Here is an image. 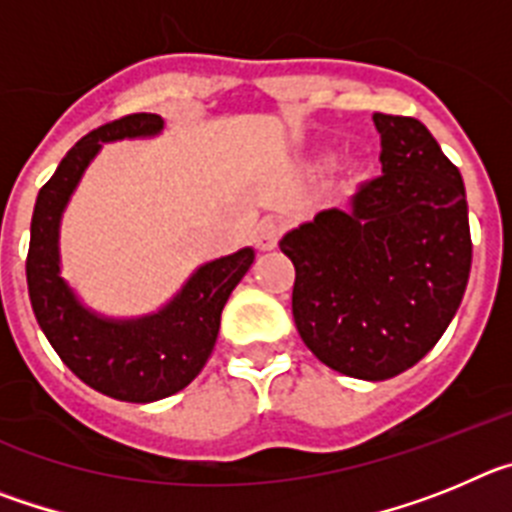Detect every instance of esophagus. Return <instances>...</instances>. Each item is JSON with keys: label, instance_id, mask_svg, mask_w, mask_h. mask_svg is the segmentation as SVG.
<instances>
[{"label": "esophagus", "instance_id": "obj_1", "mask_svg": "<svg viewBox=\"0 0 512 512\" xmlns=\"http://www.w3.org/2000/svg\"><path fill=\"white\" fill-rule=\"evenodd\" d=\"M279 238H282V223H277V220H264V223L256 228V233H253V243H256L259 251L277 248Z\"/></svg>", "mask_w": 512, "mask_h": 512}]
</instances>
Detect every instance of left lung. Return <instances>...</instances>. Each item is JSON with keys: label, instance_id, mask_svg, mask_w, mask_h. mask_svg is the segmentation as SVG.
<instances>
[{"label": "left lung", "instance_id": "obj_1", "mask_svg": "<svg viewBox=\"0 0 512 512\" xmlns=\"http://www.w3.org/2000/svg\"><path fill=\"white\" fill-rule=\"evenodd\" d=\"M382 176L351 207L282 238L295 264L292 315L325 366L382 382L418 364L449 328L472 269L461 174L415 117L374 112Z\"/></svg>", "mask_w": 512, "mask_h": 512}]
</instances>
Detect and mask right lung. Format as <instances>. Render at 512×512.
Here are the masks:
<instances>
[{
  "label": "right lung",
  "instance_id": "obj_1",
  "mask_svg": "<svg viewBox=\"0 0 512 512\" xmlns=\"http://www.w3.org/2000/svg\"><path fill=\"white\" fill-rule=\"evenodd\" d=\"M161 128L158 115L135 112L84 135L38 192L25 261L30 305L63 364L97 392L125 402L169 397L202 372L225 302L253 264L251 248L210 261L164 310L140 320L99 318L58 277V223L89 161L107 140L156 135Z\"/></svg>",
  "mask_w": 512,
  "mask_h": 512
}]
</instances>
